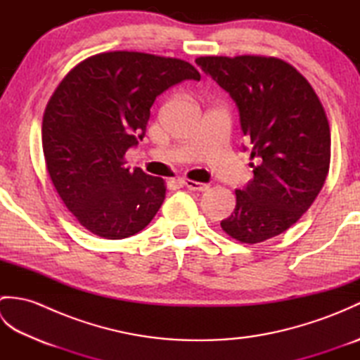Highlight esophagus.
I'll use <instances>...</instances> for the list:
<instances>
[{
    "instance_id": "obj_1",
    "label": "esophagus",
    "mask_w": 360,
    "mask_h": 360,
    "mask_svg": "<svg viewBox=\"0 0 360 360\" xmlns=\"http://www.w3.org/2000/svg\"><path fill=\"white\" fill-rule=\"evenodd\" d=\"M184 186L188 190H196V192H205V190H209V184H204V182H196L192 179H184Z\"/></svg>"
}]
</instances>
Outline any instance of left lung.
Returning a JSON list of instances; mask_svg holds the SVG:
<instances>
[{
	"label": "left lung",
	"instance_id": "obj_1",
	"mask_svg": "<svg viewBox=\"0 0 360 360\" xmlns=\"http://www.w3.org/2000/svg\"><path fill=\"white\" fill-rule=\"evenodd\" d=\"M196 65L238 106L255 159L254 179L235 190L236 205L221 227L241 243L269 240L295 224L325 184L331 133L323 106L309 82L285 60L200 57Z\"/></svg>",
	"mask_w": 360,
	"mask_h": 360
}]
</instances>
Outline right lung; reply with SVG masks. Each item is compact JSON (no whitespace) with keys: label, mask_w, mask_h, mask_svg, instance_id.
I'll list each match as a JSON object with an SVG mask.
<instances>
[{"label":"right lung","mask_w":360,"mask_h":360,"mask_svg":"<svg viewBox=\"0 0 360 360\" xmlns=\"http://www.w3.org/2000/svg\"><path fill=\"white\" fill-rule=\"evenodd\" d=\"M200 79L184 60L114 51L83 60L53 91L41 127L46 168L89 232L122 240L155 218L165 182L137 167L129 172L125 153L143 139L159 94Z\"/></svg>","instance_id":"add662e5"}]
</instances>
